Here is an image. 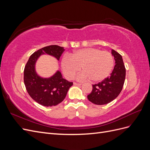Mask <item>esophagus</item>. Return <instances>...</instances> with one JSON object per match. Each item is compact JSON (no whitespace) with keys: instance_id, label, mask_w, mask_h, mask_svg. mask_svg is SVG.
Wrapping results in <instances>:
<instances>
[{"instance_id":"1","label":"esophagus","mask_w":150,"mask_h":150,"mask_svg":"<svg viewBox=\"0 0 150 150\" xmlns=\"http://www.w3.org/2000/svg\"><path fill=\"white\" fill-rule=\"evenodd\" d=\"M74 84L76 85V86H81V85H82V84H81V83H74Z\"/></svg>"}]
</instances>
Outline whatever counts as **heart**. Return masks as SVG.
Returning a JSON list of instances; mask_svg holds the SVG:
<instances>
[{"instance_id":"1","label":"heart","mask_w":150,"mask_h":150,"mask_svg":"<svg viewBox=\"0 0 150 150\" xmlns=\"http://www.w3.org/2000/svg\"><path fill=\"white\" fill-rule=\"evenodd\" d=\"M113 65L114 59L111 53L92 47L79 49L71 56H66L61 60L62 70L67 79L73 78L81 67L83 72L77 76V79H91L93 82L106 78L111 73Z\"/></svg>"}]
</instances>
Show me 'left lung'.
I'll return each mask as SVG.
<instances>
[{
    "mask_svg": "<svg viewBox=\"0 0 150 150\" xmlns=\"http://www.w3.org/2000/svg\"><path fill=\"white\" fill-rule=\"evenodd\" d=\"M111 54L115 58V66L111 75L102 82L93 84L91 93L88 95V100L97 105H103L114 100L123 87L126 69L122 56L113 49Z\"/></svg>",
    "mask_w": 150,
    "mask_h": 150,
    "instance_id": "obj_1",
    "label": "left lung"
}]
</instances>
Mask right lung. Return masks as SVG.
<instances>
[{"mask_svg": "<svg viewBox=\"0 0 150 150\" xmlns=\"http://www.w3.org/2000/svg\"><path fill=\"white\" fill-rule=\"evenodd\" d=\"M64 51V47L57 45L44 47L32 54L25 66L24 81L27 91L35 102L44 106H56L61 103L73 83L63 78L59 71L49 78H42L36 72L35 63L42 54L53 56L59 61Z\"/></svg>", "mask_w": 150, "mask_h": 150, "instance_id": "right-lung-1", "label": "right lung"}]
</instances>
